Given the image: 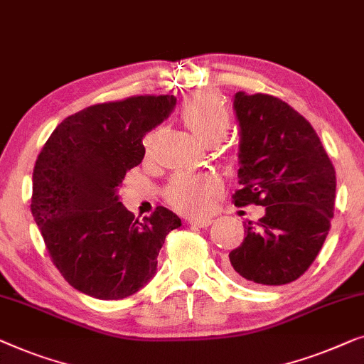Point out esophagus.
Masks as SVG:
<instances>
[{"label":"esophagus","instance_id":"obj_1","mask_svg":"<svg viewBox=\"0 0 364 364\" xmlns=\"http://www.w3.org/2000/svg\"><path fill=\"white\" fill-rule=\"evenodd\" d=\"M211 219H208V218H204V219H188V224L189 226H194V228H209L211 226Z\"/></svg>","mask_w":364,"mask_h":364}]
</instances>
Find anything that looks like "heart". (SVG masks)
Wrapping results in <instances>:
<instances>
[{"mask_svg": "<svg viewBox=\"0 0 364 364\" xmlns=\"http://www.w3.org/2000/svg\"><path fill=\"white\" fill-rule=\"evenodd\" d=\"M181 120L203 143H219L231 129V115L221 97L213 92H198L184 100ZM153 135L145 138V148L150 151ZM219 181L213 176L178 175L166 188V199L178 211L199 216L211 208L218 196Z\"/></svg>", "mask_w": 364, "mask_h": 364, "instance_id": "obj_1", "label": "heart"}]
</instances>
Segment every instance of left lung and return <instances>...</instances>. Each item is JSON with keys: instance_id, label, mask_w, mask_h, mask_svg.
Returning <instances> with one entry per match:
<instances>
[{"instance_id": "left-lung-1", "label": "left lung", "mask_w": 364, "mask_h": 364, "mask_svg": "<svg viewBox=\"0 0 364 364\" xmlns=\"http://www.w3.org/2000/svg\"><path fill=\"white\" fill-rule=\"evenodd\" d=\"M239 124L235 206H264L229 252L231 272L254 285L304 275L323 245L335 211V168L310 122L269 94L234 95Z\"/></svg>"}]
</instances>
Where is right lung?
Returning a JSON list of instances; mask_svg holds the SVG:
<instances>
[{
    "instance_id": "right-lung-1",
    "label": "right lung",
    "mask_w": 364,
    "mask_h": 364,
    "mask_svg": "<svg viewBox=\"0 0 364 364\" xmlns=\"http://www.w3.org/2000/svg\"><path fill=\"white\" fill-rule=\"evenodd\" d=\"M175 105L173 95L90 105L60 122L36 160L31 213L53 264L82 294H135L156 274L166 235L181 226L163 206L135 221L119 201L127 171L145 156L143 136Z\"/></svg>"
}]
</instances>
